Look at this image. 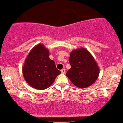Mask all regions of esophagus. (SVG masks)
Masks as SVG:
<instances>
[{"label": "esophagus", "instance_id": "esophagus-1", "mask_svg": "<svg viewBox=\"0 0 123 123\" xmlns=\"http://www.w3.org/2000/svg\"><path fill=\"white\" fill-rule=\"evenodd\" d=\"M65 69H63L62 70H61V72L62 73V74H65Z\"/></svg>", "mask_w": 123, "mask_h": 123}]
</instances>
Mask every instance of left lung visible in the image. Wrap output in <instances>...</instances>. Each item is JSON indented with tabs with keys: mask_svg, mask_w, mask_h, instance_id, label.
I'll list each match as a JSON object with an SVG mask.
<instances>
[{
	"mask_svg": "<svg viewBox=\"0 0 123 123\" xmlns=\"http://www.w3.org/2000/svg\"><path fill=\"white\" fill-rule=\"evenodd\" d=\"M71 68L66 74L73 84L79 88L88 87L99 76L100 69L91 53L84 48L74 49L70 53Z\"/></svg>",
	"mask_w": 123,
	"mask_h": 123,
	"instance_id": "1",
	"label": "left lung"
}]
</instances>
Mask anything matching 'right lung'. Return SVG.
Listing matches in <instances>:
<instances>
[{"mask_svg":"<svg viewBox=\"0 0 123 123\" xmlns=\"http://www.w3.org/2000/svg\"><path fill=\"white\" fill-rule=\"evenodd\" d=\"M49 55V50L42 43H38L26 57L23 75L27 83L35 89L44 90L49 87L57 76L61 74Z\"/></svg>","mask_w":123,"mask_h":123,"instance_id":"right-lung-1","label":"right lung"}]
</instances>
